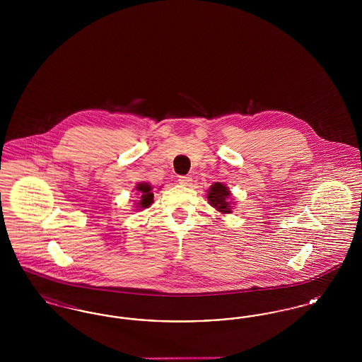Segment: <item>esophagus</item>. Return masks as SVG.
<instances>
[{"label": "esophagus", "mask_w": 362, "mask_h": 362, "mask_svg": "<svg viewBox=\"0 0 362 362\" xmlns=\"http://www.w3.org/2000/svg\"><path fill=\"white\" fill-rule=\"evenodd\" d=\"M177 182H179L182 186H189V183L192 182V177H191L189 175H186V176H179Z\"/></svg>", "instance_id": "34e87169"}]
</instances>
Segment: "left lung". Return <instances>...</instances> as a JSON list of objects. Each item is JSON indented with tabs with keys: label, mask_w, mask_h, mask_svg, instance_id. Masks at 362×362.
<instances>
[{
	"label": "left lung",
	"mask_w": 362,
	"mask_h": 362,
	"mask_svg": "<svg viewBox=\"0 0 362 362\" xmlns=\"http://www.w3.org/2000/svg\"><path fill=\"white\" fill-rule=\"evenodd\" d=\"M230 191L225 187L224 185L221 183H214L210 189H209V194H207V199L210 202V205L216 207L218 211L221 213H230V209L228 206L226 199L229 198Z\"/></svg>",
	"instance_id": "1"
}]
</instances>
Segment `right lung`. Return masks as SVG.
Listing matches in <instances>:
<instances>
[{"mask_svg":"<svg viewBox=\"0 0 362 362\" xmlns=\"http://www.w3.org/2000/svg\"><path fill=\"white\" fill-rule=\"evenodd\" d=\"M138 192L141 195V201H139V206L148 207L153 202V192L152 187L148 183H139L137 186Z\"/></svg>","mask_w":362,"mask_h":362,"instance_id":"add662e5","label":"right lung"}]
</instances>
